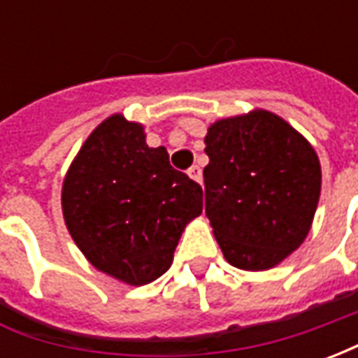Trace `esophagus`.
Instances as JSON below:
<instances>
[{
	"mask_svg": "<svg viewBox=\"0 0 358 358\" xmlns=\"http://www.w3.org/2000/svg\"><path fill=\"white\" fill-rule=\"evenodd\" d=\"M187 176L194 180V182H197V184H201L203 174H201V169H199L197 164H194V166H192V169L187 171Z\"/></svg>",
	"mask_w": 358,
	"mask_h": 358,
	"instance_id": "obj_1",
	"label": "esophagus"
}]
</instances>
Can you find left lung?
Here are the masks:
<instances>
[{"label": "left lung", "instance_id": "left-lung-1", "mask_svg": "<svg viewBox=\"0 0 358 358\" xmlns=\"http://www.w3.org/2000/svg\"><path fill=\"white\" fill-rule=\"evenodd\" d=\"M205 213L222 255L236 268H274L305 241L315 220L322 169L315 148L266 109L213 122Z\"/></svg>", "mask_w": 358, "mask_h": 358}]
</instances>
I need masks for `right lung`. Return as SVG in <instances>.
<instances>
[{
  "label": "right lung",
  "mask_w": 358,
  "mask_h": 358,
  "mask_svg": "<svg viewBox=\"0 0 358 358\" xmlns=\"http://www.w3.org/2000/svg\"><path fill=\"white\" fill-rule=\"evenodd\" d=\"M66 230L88 263L128 285L171 268L186 226L201 215L203 192L174 171L145 128L115 113L95 126L63 180Z\"/></svg>",
  "instance_id": "right-lung-1"
}]
</instances>
